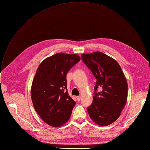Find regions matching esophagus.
Here are the masks:
<instances>
[{"label":"esophagus","mask_w":150,"mask_h":150,"mask_svg":"<svg viewBox=\"0 0 150 150\" xmlns=\"http://www.w3.org/2000/svg\"><path fill=\"white\" fill-rule=\"evenodd\" d=\"M76 98H77V100H78V101H80L81 100V96H76Z\"/></svg>","instance_id":"34e87169"}]
</instances>
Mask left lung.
I'll list each match as a JSON object with an SVG mask.
<instances>
[{
  "label": "left lung",
  "mask_w": 150,
  "mask_h": 150,
  "mask_svg": "<svg viewBox=\"0 0 150 150\" xmlns=\"http://www.w3.org/2000/svg\"><path fill=\"white\" fill-rule=\"evenodd\" d=\"M81 59L97 79L88 113L97 125L108 126L119 118L126 105L127 83L125 76L116 60L100 52L82 54ZM98 87L102 88L99 92Z\"/></svg>",
  "instance_id": "1"
}]
</instances>
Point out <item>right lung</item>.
I'll use <instances>...</instances> for the list:
<instances>
[{
    "mask_svg": "<svg viewBox=\"0 0 150 150\" xmlns=\"http://www.w3.org/2000/svg\"><path fill=\"white\" fill-rule=\"evenodd\" d=\"M80 57L56 53L45 59L37 69L31 86L34 108L45 123L59 127L69 119L75 101L67 90V74Z\"/></svg>",
    "mask_w": 150,
    "mask_h": 150,
    "instance_id": "add662e5",
    "label": "right lung"
}]
</instances>
